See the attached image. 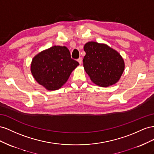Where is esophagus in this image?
Segmentation results:
<instances>
[{
    "label": "esophagus",
    "instance_id": "obj_1",
    "mask_svg": "<svg viewBox=\"0 0 154 154\" xmlns=\"http://www.w3.org/2000/svg\"><path fill=\"white\" fill-rule=\"evenodd\" d=\"M77 61L79 62V63L80 64H82V58H81V57H79V59H77Z\"/></svg>",
    "mask_w": 154,
    "mask_h": 154
}]
</instances>
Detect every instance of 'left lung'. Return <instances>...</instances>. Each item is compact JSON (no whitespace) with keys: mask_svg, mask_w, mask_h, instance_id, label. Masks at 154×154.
Wrapping results in <instances>:
<instances>
[{"mask_svg":"<svg viewBox=\"0 0 154 154\" xmlns=\"http://www.w3.org/2000/svg\"><path fill=\"white\" fill-rule=\"evenodd\" d=\"M83 66L95 84L107 87L116 83L125 69V63L117 51L106 45L89 42L84 46Z\"/></svg>","mask_w":154,"mask_h":154,"instance_id":"1","label":"left lung"}]
</instances>
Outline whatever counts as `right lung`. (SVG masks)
<instances>
[{"mask_svg":"<svg viewBox=\"0 0 154 154\" xmlns=\"http://www.w3.org/2000/svg\"><path fill=\"white\" fill-rule=\"evenodd\" d=\"M79 64L77 60L71 58L66 47L54 46L35 57L31 64V72L41 85L48 90H56L67 81Z\"/></svg>","mask_w":154,"mask_h":154,"instance_id":"right-lung-1","label":"right lung"}]
</instances>
